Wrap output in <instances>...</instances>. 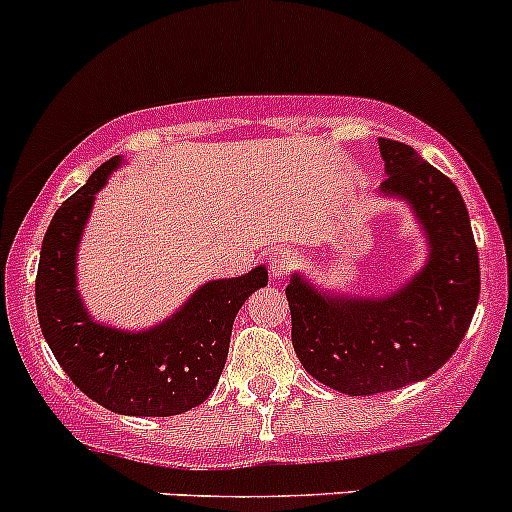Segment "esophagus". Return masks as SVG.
<instances>
[{
    "label": "esophagus",
    "mask_w": 512,
    "mask_h": 512,
    "mask_svg": "<svg viewBox=\"0 0 512 512\" xmlns=\"http://www.w3.org/2000/svg\"><path fill=\"white\" fill-rule=\"evenodd\" d=\"M270 277L272 280H282V277L287 275L289 270L294 267V255L292 252H285V250H277L270 255Z\"/></svg>",
    "instance_id": "obj_1"
}]
</instances>
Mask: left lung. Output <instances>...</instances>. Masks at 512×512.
I'll return each instance as SVG.
<instances>
[{"instance_id":"obj_1","label":"left lung","mask_w":512,"mask_h":512,"mask_svg":"<svg viewBox=\"0 0 512 512\" xmlns=\"http://www.w3.org/2000/svg\"><path fill=\"white\" fill-rule=\"evenodd\" d=\"M381 193L404 198L428 237L414 280L386 297H329L292 275V344L304 369L334 391L371 396L426 379L463 342L480 294L478 250L451 178L411 146L379 138Z\"/></svg>"}]
</instances>
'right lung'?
Instances as JSON below:
<instances>
[{"label": "right lung", "mask_w": 512, "mask_h": 512, "mask_svg": "<svg viewBox=\"0 0 512 512\" xmlns=\"http://www.w3.org/2000/svg\"><path fill=\"white\" fill-rule=\"evenodd\" d=\"M123 158L94 170L84 188L61 203L41 242L36 312L41 334L61 369L89 399L123 416H175L213 394L230 349L232 322L265 267L208 282L158 327L123 332L89 317L76 292V250L94 198Z\"/></svg>", "instance_id": "1"}]
</instances>
